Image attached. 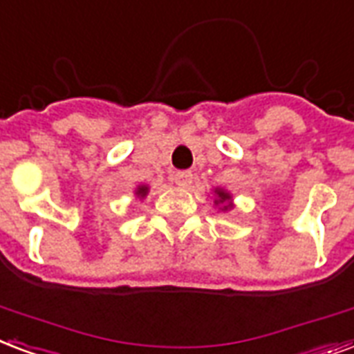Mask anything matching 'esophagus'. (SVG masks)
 <instances>
[{
	"mask_svg": "<svg viewBox=\"0 0 354 354\" xmlns=\"http://www.w3.org/2000/svg\"><path fill=\"white\" fill-rule=\"evenodd\" d=\"M192 179H194V175L190 174V171H177V174L174 175L175 185L183 188L190 187V185H192Z\"/></svg>",
	"mask_w": 354,
	"mask_h": 354,
	"instance_id": "obj_1",
	"label": "esophagus"
}]
</instances>
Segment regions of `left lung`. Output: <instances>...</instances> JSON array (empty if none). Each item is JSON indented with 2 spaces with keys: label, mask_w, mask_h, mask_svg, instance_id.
Listing matches in <instances>:
<instances>
[{
  "label": "left lung",
  "mask_w": 354,
  "mask_h": 354,
  "mask_svg": "<svg viewBox=\"0 0 354 354\" xmlns=\"http://www.w3.org/2000/svg\"><path fill=\"white\" fill-rule=\"evenodd\" d=\"M216 194H218V198H220L218 201H225V199H230V196H227L225 192H222V190H218ZM224 209H227V207H224Z\"/></svg>",
  "instance_id": "left-lung-1"
}]
</instances>
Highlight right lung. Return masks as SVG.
I'll list each match as a JSON object with an SVG mask.
<instances>
[{
  "label": "right lung",
  "instance_id": "obj_1",
  "mask_svg": "<svg viewBox=\"0 0 354 354\" xmlns=\"http://www.w3.org/2000/svg\"><path fill=\"white\" fill-rule=\"evenodd\" d=\"M138 194H140V196H142V198H143V196L147 194V187H140V188H138Z\"/></svg>",
  "mask_w": 354,
  "mask_h": 354
}]
</instances>
